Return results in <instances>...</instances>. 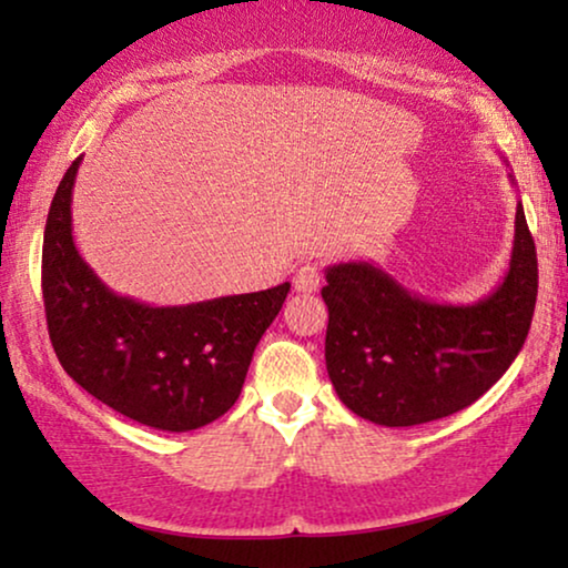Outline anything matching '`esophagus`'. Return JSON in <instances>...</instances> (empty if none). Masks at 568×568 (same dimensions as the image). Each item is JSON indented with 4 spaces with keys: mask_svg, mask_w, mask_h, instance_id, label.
Returning a JSON list of instances; mask_svg holds the SVG:
<instances>
[{
    "mask_svg": "<svg viewBox=\"0 0 568 568\" xmlns=\"http://www.w3.org/2000/svg\"><path fill=\"white\" fill-rule=\"evenodd\" d=\"M321 286V266L317 263H305L300 266L297 274H294V290L302 294H313Z\"/></svg>",
    "mask_w": 568,
    "mask_h": 568,
    "instance_id": "obj_1",
    "label": "esophagus"
}]
</instances>
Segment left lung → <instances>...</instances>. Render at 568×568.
<instances>
[{
  "instance_id": "obj_1",
  "label": "left lung",
  "mask_w": 568,
  "mask_h": 568,
  "mask_svg": "<svg viewBox=\"0 0 568 568\" xmlns=\"http://www.w3.org/2000/svg\"><path fill=\"white\" fill-rule=\"evenodd\" d=\"M325 282V367L341 403L372 424L416 426L468 408L509 369L532 323L538 255L517 201L509 268L484 300H424L372 261L333 263Z\"/></svg>"
}]
</instances>
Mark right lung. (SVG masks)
Segmentation results:
<instances>
[{"mask_svg": "<svg viewBox=\"0 0 568 568\" xmlns=\"http://www.w3.org/2000/svg\"><path fill=\"white\" fill-rule=\"evenodd\" d=\"M61 178L43 232V305L61 367L100 403L162 432H191L235 406L253 352L290 282L193 305L121 297L82 261L72 237V189Z\"/></svg>", "mask_w": 568, "mask_h": 568, "instance_id": "obj_1", "label": "right lung"}]
</instances>
